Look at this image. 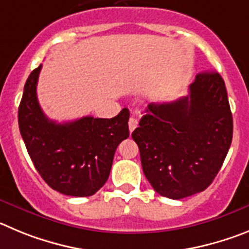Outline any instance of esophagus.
Masks as SVG:
<instances>
[{"mask_svg":"<svg viewBox=\"0 0 249 249\" xmlns=\"http://www.w3.org/2000/svg\"><path fill=\"white\" fill-rule=\"evenodd\" d=\"M136 126H138V120L135 119V118H130L129 119V130H130V133H133L134 130L136 129Z\"/></svg>","mask_w":249,"mask_h":249,"instance_id":"obj_1","label":"esophagus"}]
</instances>
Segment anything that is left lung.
<instances>
[{"instance_id":"obj_1","label":"left lung","mask_w":249,"mask_h":249,"mask_svg":"<svg viewBox=\"0 0 249 249\" xmlns=\"http://www.w3.org/2000/svg\"><path fill=\"white\" fill-rule=\"evenodd\" d=\"M187 97L151 103L133 131L141 166L150 185L172 200L211 185L233 135V119L222 77L200 73Z\"/></svg>"}]
</instances>
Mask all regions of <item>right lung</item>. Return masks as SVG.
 <instances>
[{"label":"right lung","mask_w":249,"mask_h":249,"mask_svg":"<svg viewBox=\"0 0 249 249\" xmlns=\"http://www.w3.org/2000/svg\"><path fill=\"white\" fill-rule=\"evenodd\" d=\"M41 68L27 79L18 108L28 155L53 190L67 196H91L108 180L118 145L129 138V110L124 108L111 119L83 116L63 124L49 120L37 99Z\"/></svg>","instance_id":"obj_1"}]
</instances>
